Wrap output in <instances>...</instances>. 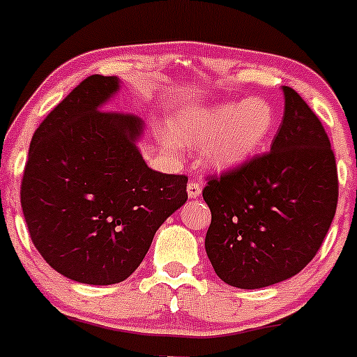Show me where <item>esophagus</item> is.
Wrapping results in <instances>:
<instances>
[{"label": "esophagus", "mask_w": 357, "mask_h": 357, "mask_svg": "<svg viewBox=\"0 0 357 357\" xmlns=\"http://www.w3.org/2000/svg\"><path fill=\"white\" fill-rule=\"evenodd\" d=\"M186 192H188L190 199H199L202 195V183L200 181H192L186 186Z\"/></svg>", "instance_id": "34e87169"}]
</instances>
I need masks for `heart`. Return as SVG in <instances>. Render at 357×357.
Returning <instances> with one entry per match:
<instances>
[{
    "label": "heart",
    "mask_w": 357,
    "mask_h": 357,
    "mask_svg": "<svg viewBox=\"0 0 357 357\" xmlns=\"http://www.w3.org/2000/svg\"><path fill=\"white\" fill-rule=\"evenodd\" d=\"M276 112L264 98L186 107L172 117L171 135L179 145L202 146L207 167L229 171L252 160L273 136ZM172 146V142H167Z\"/></svg>",
    "instance_id": "1"
}]
</instances>
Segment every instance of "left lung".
Masks as SVG:
<instances>
[{
    "label": "left lung",
    "mask_w": 357,
    "mask_h": 357,
    "mask_svg": "<svg viewBox=\"0 0 357 357\" xmlns=\"http://www.w3.org/2000/svg\"><path fill=\"white\" fill-rule=\"evenodd\" d=\"M285 112L271 152L211 178L205 252L215 275L236 289L285 282L321 247L338 200L335 155L321 121L283 86Z\"/></svg>",
    "instance_id": "1"
}]
</instances>
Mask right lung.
Instances as JSON below:
<instances>
[{
  "instance_id": "obj_1",
  "label": "right lung",
  "mask_w": 357,
  "mask_h": 357,
  "mask_svg": "<svg viewBox=\"0 0 357 357\" xmlns=\"http://www.w3.org/2000/svg\"><path fill=\"white\" fill-rule=\"evenodd\" d=\"M119 88L115 75H89L50 112L31 139L20 190L34 247L86 285L129 278L188 199L186 176L143 160L142 119L103 110Z\"/></svg>"
}]
</instances>
